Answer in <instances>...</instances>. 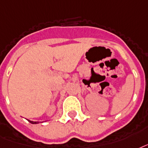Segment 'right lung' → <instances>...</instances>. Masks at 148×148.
Wrapping results in <instances>:
<instances>
[{
  "instance_id": "add662e5",
  "label": "right lung",
  "mask_w": 148,
  "mask_h": 148,
  "mask_svg": "<svg viewBox=\"0 0 148 148\" xmlns=\"http://www.w3.org/2000/svg\"><path fill=\"white\" fill-rule=\"evenodd\" d=\"M27 121H29L31 123H32V124H37V123H39V122H38V121H29V120H27Z\"/></svg>"
}]
</instances>
